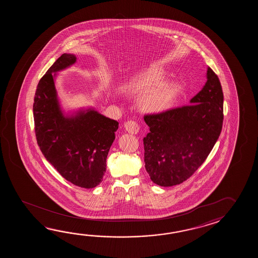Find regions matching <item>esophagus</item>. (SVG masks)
I'll use <instances>...</instances> for the list:
<instances>
[{
	"label": "esophagus",
	"mask_w": 258,
	"mask_h": 258,
	"mask_svg": "<svg viewBox=\"0 0 258 258\" xmlns=\"http://www.w3.org/2000/svg\"><path fill=\"white\" fill-rule=\"evenodd\" d=\"M124 129L129 134H137V132L139 131V126L137 121H128L124 123Z\"/></svg>",
	"instance_id": "34e87169"
}]
</instances>
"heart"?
I'll list each match as a JSON object with an SVG mask.
<instances>
[{
    "label": "heart",
    "mask_w": 258,
    "mask_h": 258,
    "mask_svg": "<svg viewBox=\"0 0 258 258\" xmlns=\"http://www.w3.org/2000/svg\"><path fill=\"white\" fill-rule=\"evenodd\" d=\"M166 73L159 66H148L129 83L134 93L141 94L140 108L148 113H161L171 109L181 93L180 84L168 81Z\"/></svg>",
    "instance_id": "b5f03b06"
}]
</instances>
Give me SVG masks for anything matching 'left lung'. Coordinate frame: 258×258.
I'll return each instance as SVG.
<instances>
[{
  "label": "left lung",
  "instance_id": "8db88e82",
  "mask_svg": "<svg viewBox=\"0 0 258 258\" xmlns=\"http://www.w3.org/2000/svg\"><path fill=\"white\" fill-rule=\"evenodd\" d=\"M207 82L190 105L144 117L145 167L159 186L186 181L203 164L219 139L223 123V92L208 67Z\"/></svg>",
  "mask_w": 258,
  "mask_h": 258
}]
</instances>
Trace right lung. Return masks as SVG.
Instances as JSON below:
<instances>
[{
	"instance_id": "obj_1",
	"label": "right lung",
	"mask_w": 258,
	"mask_h": 258,
	"mask_svg": "<svg viewBox=\"0 0 258 258\" xmlns=\"http://www.w3.org/2000/svg\"><path fill=\"white\" fill-rule=\"evenodd\" d=\"M77 62L63 53L39 80L33 104L35 133L44 157L66 180L82 188L99 185L119 122L92 107L66 112L55 86L58 72Z\"/></svg>"
}]
</instances>
